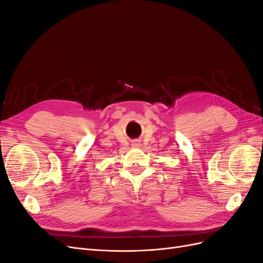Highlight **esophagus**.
Returning a JSON list of instances; mask_svg holds the SVG:
<instances>
[{"label":"esophagus","mask_w":263,"mask_h":263,"mask_svg":"<svg viewBox=\"0 0 263 263\" xmlns=\"http://www.w3.org/2000/svg\"><path fill=\"white\" fill-rule=\"evenodd\" d=\"M133 146H135V147H140V141H139V140H135V141L133 142Z\"/></svg>","instance_id":"1"}]
</instances>
